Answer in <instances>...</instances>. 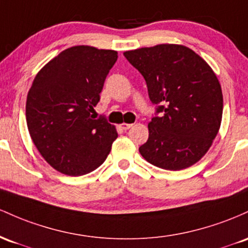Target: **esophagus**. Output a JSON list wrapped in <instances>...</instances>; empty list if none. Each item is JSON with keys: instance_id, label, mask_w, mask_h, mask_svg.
Listing matches in <instances>:
<instances>
[{"instance_id": "esophagus-1", "label": "esophagus", "mask_w": 248, "mask_h": 248, "mask_svg": "<svg viewBox=\"0 0 248 248\" xmlns=\"http://www.w3.org/2000/svg\"><path fill=\"white\" fill-rule=\"evenodd\" d=\"M131 126H132V124H127V123L121 124V127H122V129H123V130H129Z\"/></svg>"}]
</instances>
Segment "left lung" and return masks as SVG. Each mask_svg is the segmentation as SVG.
Returning a JSON list of instances; mask_svg holds the SVG:
<instances>
[{
  "label": "left lung",
  "instance_id": "1",
  "mask_svg": "<svg viewBox=\"0 0 248 248\" xmlns=\"http://www.w3.org/2000/svg\"><path fill=\"white\" fill-rule=\"evenodd\" d=\"M124 56L143 75L150 101L157 105L139 152L157 168H190L208 151L220 127L222 93L216 74L179 44L130 50Z\"/></svg>",
  "mask_w": 248,
  "mask_h": 248
}]
</instances>
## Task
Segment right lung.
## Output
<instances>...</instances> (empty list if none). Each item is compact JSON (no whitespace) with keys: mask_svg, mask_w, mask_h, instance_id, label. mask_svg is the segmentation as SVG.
Instances as JSON below:
<instances>
[{"mask_svg":"<svg viewBox=\"0 0 248 248\" xmlns=\"http://www.w3.org/2000/svg\"><path fill=\"white\" fill-rule=\"evenodd\" d=\"M117 57L115 50L71 46L36 75L27 96L28 130L42 157L61 173L96 170L118 137L104 117L91 115Z\"/></svg>","mask_w":248,"mask_h":248,"instance_id":"1","label":"right lung"}]
</instances>
